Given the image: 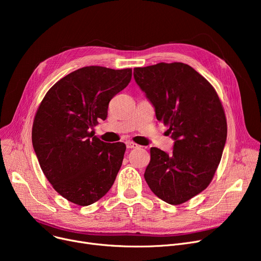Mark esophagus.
<instances>
[{"label": "esophagus", "instance_id": "obj_1", "mask_svg": "<svg viewBox=\"0 0 261 261\" xmlns=\"http://www.w3.org/2000/svg\"><path fill=\"white\" fill-rule=\"evenodd\" d=\"M126 146L128 149H135V148H139V145L134 143V142H131V141H128L126 142Z\"/></svg>", "mask_w": 261, "mask_h": 261}]
</instances>
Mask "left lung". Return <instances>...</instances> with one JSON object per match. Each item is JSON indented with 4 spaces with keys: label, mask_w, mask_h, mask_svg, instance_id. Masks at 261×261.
Segmentation results:
<instances>
[{
    "label": "left lung",
    "mask_w": 261,
    "mask_h": 261,
    "mask_svg": "<svg viewBox=\"0 0 261 261\" xmlns=\"http://www.w3.org/2000/svg\"><path fill=\"white\" fill-rule=\"evenodd\" d=\"M133 74L174 141L170 154L150 149L145 180L163 201L182 204L210 185L221 161L227 135L222 103L210 82L182 62L135 67Z\"/></svg>",
    "instance_id": "1"
}]
</instances>
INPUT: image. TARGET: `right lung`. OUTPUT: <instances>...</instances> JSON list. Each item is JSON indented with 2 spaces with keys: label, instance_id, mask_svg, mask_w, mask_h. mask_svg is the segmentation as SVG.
<instances>
[{
  "label": "right lung",
  "instance_id": "1",
  "mask_svg": "<svg viewBox=\"0 0 261 261\" xmlns=\"http://www.w3.org/2000/svg\"><path fill=\"white\" fill-rule=\"evenodd\" d=\"M132 70L85 66L56 82L46 93L33 125V146L54 189L81 206L101 199L112 187L126 145L94 136L98 119L131 80Z\"/></svg>",
  "mask_w": 261,
  "mask_h": 261
}]
</instances>
